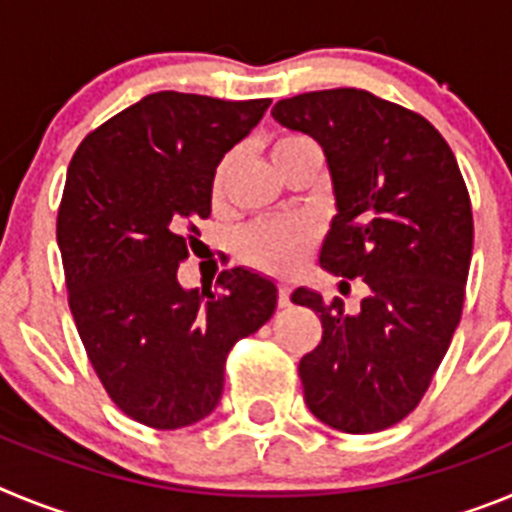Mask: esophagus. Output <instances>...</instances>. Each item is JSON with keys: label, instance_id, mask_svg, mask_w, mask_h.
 <instances>
[{"label": "esophagus", "instance_id": "esophagus-1", "mask_svg": "<svg viewBox=\"0 0 512 512\" xmlns=\"http://www.w3.org/2000/svg\"><path fill=\"white\" fill-rule=\"evenodd\" d=\"M279 307H287L289 305V284H279Z\"/></svg>", "mask_w": 512, "mask_h": 512}]
</instances>
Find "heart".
<instances>
[{
    "instance_id": "1",
    "label": "heart",
    "mask_w": 512,
    "mask_h": 512,
    "mask_svg": "<svg viewBox=\"0 0 512 512\" xmlns=\"http://www.w3.org/2000/svg\"><path fill=\"white\" fill-rule=\"evenodd\" d=\"M310 140L305 135H282L271 143V161H279L287 153L297 151V148L307 146ZM230 174V158L220 161V166L212 174V197L220 200L225 192V182ZM315 243V228L312 223L302 220V217H284V220H269V223L251 225L246 233L241 235L238 248L241 256L248 264L259 266L264 271H274V274H287V271L297 269L307 251Z\"/></svg>"
}]
</instances>
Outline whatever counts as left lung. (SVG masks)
<instances>
[{
	"label": "left lung",
	"instance_id": "left-lung-1",
	"mask_svg": "<svg viewBox=\"0 0 512 512\" xmlns=\"http://www.w3.org/2000/svg\"><path fill=\"white\" fill-rule=\"evenodd\" d=\"M271 115L325 153L336 217L320 266L369 289L359 312L292 292L323 323L300 361L307 408L336 431H384L418 408L459 325L474 241L467 184L431 122L364 89L297 94Z\"/></svg>",
	"mask_w": 512,
	"mask_h": 512
}]
</instances>
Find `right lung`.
<instances>
[{
	"instance_id": "add662e5",
	"label": "right lung",
	"mask_w": 512,
	"mask_h": 512,
	"mask_svg": "<svg viewBox=\"0 0 512 512\" xmlns=\"http://www.w3.org/2000/svg\"><path fill=\"white\" fill-rule=\"evenodd\" d=\"M269 104L148 94L71 158L56 223L71 315L107 395L148 428L207 418L233 343L277 310V284L243 266L223 271L215 292L176 279L184 230L210 217L217 164Z\"/></svg>"
}]
</instances>
